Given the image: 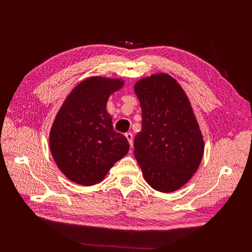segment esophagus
<instances>
[{"instance_id": "1", "label": "esophagus", "mask_w": 252, "mask_h": 252, "mask_svg": "<svg viewBox=\"0 0 252 252\" xmlns=\"http://www.w3.org/2000/svg\"><path fill=\"white\" fill-rule=\"evenodd\" d=\"M126 140L129 141L130 146L132 147L133 146V134L131 132H127V133H126Z\"/></svg>"}]
</instances>
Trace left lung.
I'll return each instance as SVG.
<instances>
[{"label": "left lung", "mask_w": 252, "mask_h": 252, "mask_svg": "<svg viewBox=\"0 0 252 252\" xmlns=\"http://www.w3.org/2000/svg\"><path fill=\"white\" fill-rule=\"evenodd\" d=\"M134 91L142 107V131L134 156L154 189L171 192L189 182L203 155V140L185 92L169 74L138 81Z\"/></svg>", "instance_id": "obj_1"}]
</instances>
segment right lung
<instances>
[{
	"label": "right lung",
	"mask_w": 252,
	"mask_h": 252,
	"mask_svg": "<svg viewBox=\"0 0 252 252\" xmlns=\"http://www.w3.org/2000/svg\"><path fill=\"white\" fill-rule=\"evenodd\" d=\"M123 87L119 79L84 80L69 94L52 126L50 148L67 178L84 186L97 184L115 162L129 152V142L117 133L106 106Z\"/></svg>",
	"instance_id": "right-lung-1"
}]
</instances>
